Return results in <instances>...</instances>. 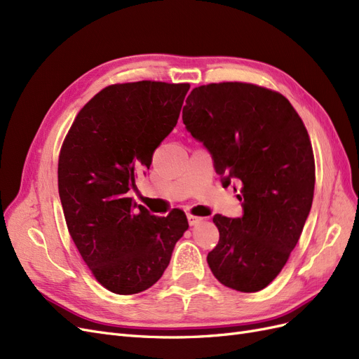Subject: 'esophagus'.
I'll return each instance as SVG.
<instances>
[{"instance_id": "1", "label": "esophagus", "mask_w": 359, "mask_h": 359, "mask_svg": "<svg viewBox=\"0 0 359 359\" xmlns=\"http://www.w3.org/2000/svg\"><path fill=\"white\" fill-rule=\"evenodd\" d=\"M187 219H189V224L190 226H196L199 222L203 220V219H201V217H196V215H193L190 212H187Z\"/></svg>"}]
</instances>
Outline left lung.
I'll return each instance as SVG.
<instances>
[{
  "label": "left lung",
  "mask_w": 359,
  "mask_h": 359,
  "mask_svg": "<svg viewBox=\"0 0 359 359\" xmlns=\"http://www.w3.org/2000/svg\"><path fill=\"white\" fill-rule=\"evenodd\" d=\"M186 103V128L210 149L223 186L240 184L244 208L240 219L214 215L220 240L206 260L222 285L262 290L286 265L311 208L307 128L285 95L253 83L201 85Z\"/></svg>",
  "instance_id": "left-lung-1"
}]
</instances>
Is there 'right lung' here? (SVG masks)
<instances>
[{
  "label": "right lung",
  "instance_id": "right-lung-1",
  "mask_svg": "<svg viewBox=\"0 0 359 359\" xmlns=\"http://www.w3.org/2000/svg\"><path fill=\"white\" fill-rule=\"evenodd\" d=\"M189 90L190 83L156 81L106 86L62 142L58 191L69 233L95 280L118 295L153 286L189 229L184 211L151 215L127 194L177 126Z\"/></svg>",
  "mask_w": 359,
  "mask_h": 359
}]
</instances>
